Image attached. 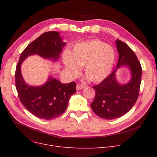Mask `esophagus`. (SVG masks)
I'll list each match as a JSON object with an SVG mask.
<instances>
[{"label": "esophagus", "mask_w": 157, "mask_h": 157, "mask_svg": "<svg viewBox=\"0 0 157 157\" xmlns=\"http://www.w3.org/2000/svg\"><path fill=\"white\" fill-rule=\"evenodd\" d=\"M85 87V86L83 84L78 83L77 86H76V89H77V90H81V89L84 88Z\"/></svg>", "instance_id": "esophagus-1"}]
</instances>
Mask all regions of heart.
I'll return each mask as SVG.
<instances>
[{
    "instance_id": "heart-1",
    "label": "heart",
    "mask_w": 157,
    "mask_h": 157,
    "mask_svg": "<svg viewBox=\"0 0 157 157\" xmlns=\"http://www.w3.org/2000/svg\"><path fill=\"white\" fill-rule=\"evenodd\" d=\"M115 53L113 49L98 40L83 41L74 46L71 52L63 53V62L72 76L83 72L92 82H99L108 76L113 66Z\"/></svg>"
}]
</instances>
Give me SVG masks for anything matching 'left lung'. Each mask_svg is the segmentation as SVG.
Masks as SVG:
<instances>
[{
  "label": "left lung",
  "instance_id": "8db88e82",
  "mask_svg": "<svg viewBox=\"0 0 157 157\" xmlns=\"http://www.w3.org/2000/svg\"><path fill=\"white\" fill-rule=\"evenodd\" d=\"M119 54L117 69L127 66L131 71V79L125 85L119 84L114 70L109 76L94 86L95 96L91 104L93 111L98 117L105 120L118 118L128 112L139 97L141 82L142 67L135 53L120 39L116 40Z\"/></svg>",
  "mask_w": 157,
  "mask_h": 157
}]
</instances>
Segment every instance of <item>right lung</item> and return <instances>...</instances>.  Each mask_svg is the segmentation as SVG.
I'll use <instances>...</instances> for the list:
<instances>
[{
	"instance_id": "add662e5",
	"label": "right lung",
	"mask_w": 157,
	"mask_h": 157,
	"mask_svg": "<svg viewBox=\"0 0 157 157\" xmlns=\"http://www.w3.org/2000/svg\"><path fill=\"white\" fill-rule=\"evenodd\" d=\"M65 44L62 42L59 32L49 31L32 41L20 55L15 71L16 90L25 108L37 118L52 120L63 114L71 96L76 92V84L74 81L63 84L59 80L49 78L42 86H29L22 78L21 63L27 56L35 54L55 61L60 57Z\"/></svg>"
}]
</instances>
